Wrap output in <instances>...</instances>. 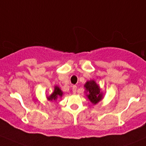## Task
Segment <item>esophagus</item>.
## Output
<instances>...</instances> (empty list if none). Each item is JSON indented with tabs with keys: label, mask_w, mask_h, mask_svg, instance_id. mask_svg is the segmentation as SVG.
I'll return each instance as SVG.
<instances>
[{
	"label": "esophagus",
	"mask_w": 146,
	"mask_h": 146,
	"mask_svg": "<svg viewBox=\"0 0 146 146\" xmlns=\"http://www.w3.org/2000/svg\"><path fill=\"white\" fill-rule=\"evenodd\" d=\"M77 87L76 85H74L73 87H72V92H73L74 94H75V93L77 92Z\"/></svg>",
	"instance_id": "obj_1"
}]
</instances>
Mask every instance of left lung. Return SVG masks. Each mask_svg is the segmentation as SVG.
<instances>
[{"label": "left lung", "mask_w": 146, "mask_h": 146, "mask_svg": "<svg viewBox=\"0 0 146 146\" xmlns=\"http://www.w3.org/2000/svg\"><path fill=\"white\" fill-rule=\"evenodd\" d=\"M87 92V97L92 104L98 103L103 98V94L100 91V86L94 80L87 81L84 85Z\"/></svg>", "instance_id": "8db88e82"}]
</instances>
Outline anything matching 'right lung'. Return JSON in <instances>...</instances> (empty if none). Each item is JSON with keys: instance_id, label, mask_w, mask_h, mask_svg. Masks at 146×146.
<instances>
[{"instance_id": "1", "label": "right lung", "mask_w": 146, "mask_h": 146, "mask_svg": "<svg viewBox=\"0 0 146 146\" xmlns=\"http://www.w3.org/2000/svg\"><path fill=\"white\" fill-rule=\"evenodd\" d=\"M62 95H63V92L60 90L58 86H55L54 92L51 93L49 97H47V99L49 101H55L57 100V98L62 97Z\"/></svg>"}]
</instances>
